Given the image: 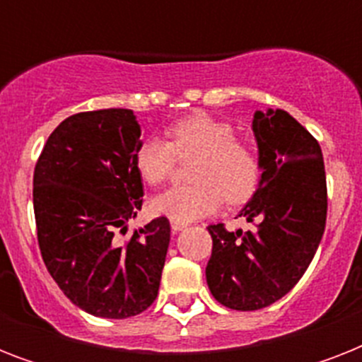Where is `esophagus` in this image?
Returning <instances> with one entry per match:
<instances>
[{"label":"esophagus","mask_w":362,"mask_h":362,"mask_svg":"<svg viewBox=\"0 0 362 362\" xmlns=\"http://www.w3.org/2000/svg\"><path fill=\"white\" fill-rule=\"evenodd\" d=\"M186 223H178V221H170V229H173V233H180L186 229Z\"/></svg>","instance_id":"34e87169"}]
</instances>
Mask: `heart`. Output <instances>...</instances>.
<instances>
[{
	"instance_id": "1",
	"label": "heart",
	"mask_w": 362,
	"mask_h": 362,
	"mask_svg": "<svg viewBox=\"0 0 362 362\" xmlns=\"http://www.w3.org/2000/svg\"><path fill=\"white\" fill-rule=\"evenodd\" d=\"M176 156H197L192 167V186L165 189L152 199V210L170 221L189 223L214 214L226 199L237 206L252 197L261 180V161L250 144L237 139L227 122L209 115H193L169 129V142L150 136L135 152L136 173L150 186L167 180Z\"/></svg>"
}]
</instances>
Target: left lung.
<instances>
[{
    "label": "left lung",
    "instance_id": "obj_1",
    "mask_svg": "<svg viewBox=\"0 0 362 362\" xmlns=\"http://www.w3.org/2000/svg\"><path fill=\"white\" fill-rule=\"evenodd\" d=\"M261 180L240 210L250 231L209 226L206 284L220 304L250 312L289 293L312 263L327 221L323 153L289 112L257 110L252 122Z\"/></svg>",
    "mask_w": 362,
    "mask_h": 362
}]
</instances>
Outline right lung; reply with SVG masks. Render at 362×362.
Listing matches in <instances>:
<instances>
[{"label": "right lung", "mask_w": 362, "mask_h": 362, "mask_svg": "<svg viewBox=\"0 0 362 362\" xmlns=\"http://www.w3.org/2000/svg\"><path fill=\"white\" fill-rule=\"evenodd\" d=\"M141 142L133 110L78 112L52 131L33 173L42 261L65 297L95 317L125 320L158 297L169 220L156 218L125 244L115 237L142 206Z\"/></svg>", "instance_id": "1"}]
</instances>
